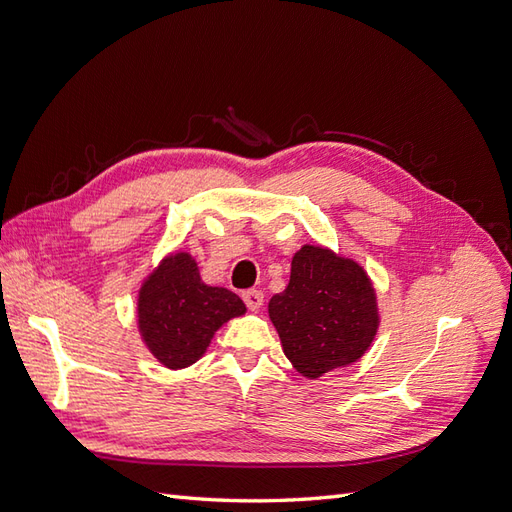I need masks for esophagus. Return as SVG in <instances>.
<instances>
[{"mask_svg":"<svg viewBox=\"0 0 512 512\" xmlns=\"http://www.w3.org/2000/svg\"><path fill=\"white\" fill-rule=\"evenodd\" d=\"M241 297H243L247 309H252V312H258V309L262 307V301H265V294H262V292L256 290V288L245 290V292L241 294Z\"/></svg>","mask_w":512,"mask_h":512,"instance_id":"obj_1","label":"esophagus"}]
</instances>
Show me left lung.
Listing matches in <instances>:
<instances>
[{
	"instance_id": "8db88e82",
	"label": "left lung",
	"mask_w": 512,
	"mask_h": 512,
	"mask_svg": "<svg viewBox=\"0 0 512 512\" xmlns=\"http://www.w3.org/2000/svg\"><path fill=\"white\" fill-rule=\"evenodd\" d=\"M269 318L288 361L309 380L359 361L380 327L365 269L309 243L292 256L290 282L269 301Z\"/></svg>"
}]
</instances>
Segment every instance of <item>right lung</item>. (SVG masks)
Wrapping results in <instances>:
<instances>
[{
  "label": "right lung",
  "instance_id": "right-lung-1",
  "mask_svg": "<svg viewBox=\"0 0 512 512\" xmlns=\"http://www.w3.org/2000/svg\"><path fill=\"white\" fill-rule=\"evenodd\" d=\"M245 314L235 292L200 280L188 252L162 258L138 290L136 318L143 344L168 369L196 363L222 324Z\"/></svg>",
  "mask_w": 512,
  "mask_h": 512
}]
</instances>
